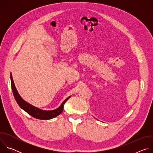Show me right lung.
I'll return each instance as SVG.
<instances>
[{"label":"right lung","mask_w":153,"mask_h":153,"mask_svg":"<svg viewBox=\"0 0 153 153\" xmlns=\"http://www.w3.org/2000/svg\"><path fill=\"white\" fill-rule=\"evenodd\" d=\"M10 78H11V88L13 90V93L14 94V97L15 98V100H16L17 104L19 106L24 110L25 112H27L28 114L31 116L32 117L38 119H42V120H49L53 118H54L55 117L59 116L60 114L63 110V106L64 104L65 103L68 99L71 97V96H69L68 98L65 99L62 103L60 105V106L57 108L56 110H50V111H45L42 110L34 106L33 105L28 103L26 101H25L22 98L20 97L19 93L17 92L16 88L15 86L13 79L12 77V74L11 73L10 74Z\"/></svg>","instance_id":"obj_1"}]
</instances>
